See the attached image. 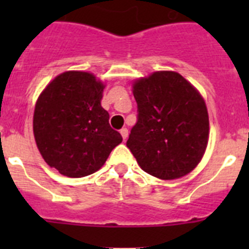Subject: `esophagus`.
Listing matches in <instances>:
<instances>
[{
	"mask_svg": "<svg viewBox=\"0 0 249 249\" xmlns=\"http://www.w3.org/2000/svg\"><path fill=\"white\" fill-rule=\"evenodd\" d=\"M120 132H121V136H122L123 141H126L127 137H128V129H127V128H122Z\"/></svg>",
	"mask_w": 249,
	"mask_h": 249,
	"instance_id": "obj_1",
	"label": "esophagus"
}]
</instances>
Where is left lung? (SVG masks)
Here are the masks:
<instances>
[{
	"instance_id": "8db88e82",
	"label": "left lung",
	"mask_w": 249,
	"mask_h": 249,
	"mask_svg": "<svg viewBox=\"0 0 249 249\" xmlns=\"http://www.w3.org/2000/svg\"><path fill=\"white\" fill-rule=\"evenodd\" d=\"M137 123L127 147L144 172L160 179L188 175L210 136L203 97L177 72L158 71L133 83Z\"/></svg>"
}]
</instances>
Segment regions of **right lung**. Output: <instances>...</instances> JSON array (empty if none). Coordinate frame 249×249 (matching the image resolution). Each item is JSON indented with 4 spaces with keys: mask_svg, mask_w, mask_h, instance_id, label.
Instances as JSON below:
<instances>
[{
    "mask_svg": "<svg viewBox=\"0 0 249 249\" xmlns=\"http://www.w3.org/2000/svg\"><path fill=\"white\" fill-rule=\"evenodd\" d=\"M105 85L89 72L67 71L39 94L34 135L46 163L72 178L94 173L122 142L101 100Z\"/></svg>",
    "mask_w": 249,
    "mask_h": 249,
    "instance_id": "obj_1",
    "label": "right lung"
}]
</instances>
